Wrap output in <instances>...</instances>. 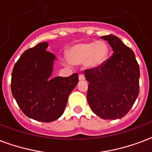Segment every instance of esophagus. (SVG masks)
Wrapping results in <instances>:
<instances>
[{
  "mask_svg": "<svg viewBox=\"0 0 152 152\" xmlns=\"http://www.w3.org/2000/svg\"><path fill=\"white\" fill-rule=\"evenodd\" d=\"M79 80H85V76H84V75H83V74H80V75H79Z\"/></svg>",
  "mask_w": 152,
  "mask_h": 152,
  "instance_id": "34e87169",
  "label": "esophagus"
}]
</instances>
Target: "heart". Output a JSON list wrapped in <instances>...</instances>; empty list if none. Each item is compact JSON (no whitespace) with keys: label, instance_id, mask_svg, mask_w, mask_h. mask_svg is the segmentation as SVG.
<instances>
[{"label":"heart","instance_id":"obj_1","mask_svg":"<svg viewBox=\"0 0 152 152\" xmlns=\"http://www.w3.org/2000/svg\"><path fill=\"white\" fill-rule=\"evenodd\" d=\"M108 53V46L104 41L88 42L72 46L67 51V56L72 64L85 63L89 69H97L105 63Z\"/></svg>","mask_w":152,"mask_h":152}]
</instances>
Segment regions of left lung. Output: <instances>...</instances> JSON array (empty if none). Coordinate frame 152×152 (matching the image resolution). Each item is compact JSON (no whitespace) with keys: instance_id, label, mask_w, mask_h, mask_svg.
I'll return each instance as SVG.
<instances>
[{"instance_id":"8db88e82","label":"left lung","mask_w":152,"mask_h":152,"mask_svg":"<svg viewBox=\"0 0 152 152\" xmlns=\"http://www.w3.org/2000/svg\"><path fill=\"white\" fill-rule=\"evenodd\" d=\"M108 42L113 55L97 69L85 70L87 99L91 110L102 119H120L139 95L140 67L133 51L118 37H100Z\"/></svg>"}]
</instances>
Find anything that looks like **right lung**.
<instances>
[{
    "mask_svg": "<svg viewBox=\"0 0 152 152\" xmlns=\"http://www.w3.org/2000/svg\"><path fill=\"white\" fill-rule=\"evenodd\" d=\"M48 42L24 51L13 68L11 89L25 115L42 122H51L63 114L68 98L78 83V74L51 77L54 54L46 50Z\"/></svg>",
    "mask_w": 152,
    "mask_h": 152,
    "instance_id": "1",
    "label": "right lung"
}]
</instances>
